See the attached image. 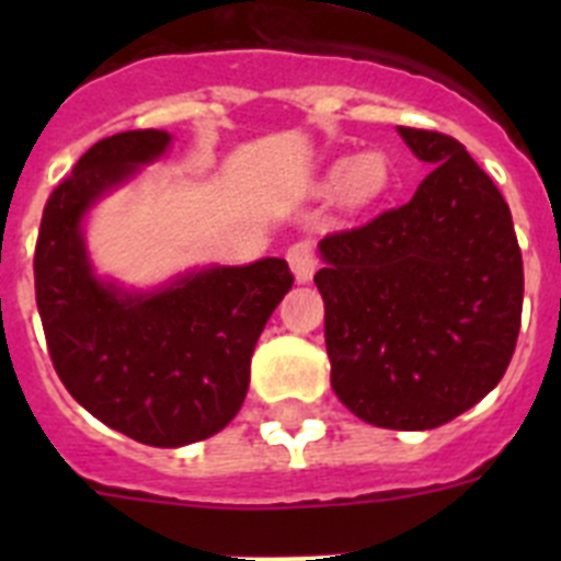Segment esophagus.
<instances>
[{
	"label": "esophagus",
	"instance_id": "1",
	"mask_svg": "<svg viewBox=\"0 0 561 561\" xmlns=\"http://www.w3.org/2000/svg\"><path fill=\"white\" fill-rule=\"evenodd\" d=\"M286 261H289L291 272H295L297 284H309L317 272V252L311 241H297L286 252Z\"/></svg>",
	"mask_w": 561,
	"mask_h": 561
}]
</instances>
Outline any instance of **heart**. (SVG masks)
Returning a JSON list of instances; mask_svg holds the SVG:
<instances>
[{"mask_svg":"<svg viewBox=\"0 0 561 561\" xmlns=\"http://www.w3.org/2000/svg\"><path fill=\"white\" fill-rule=\"evenodd\" d=\"M393 182V165L385 151H362L348 162L334 165L325 185L334 187L336 205L345 210H365L390 191Z\"/></svg>","mask_w":561,"mask_h":561,"instance_id":"b5f03b06","label":"heart"}]
</instances>
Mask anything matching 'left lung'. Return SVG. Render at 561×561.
Returning <instances> with one entry per match:
<instances>
[{
    "instance_id": "left-lung-1",
    "label": "left lung",
    "mask_w": 561,
    "mask_h": 561,
    "mask_svg": "<svg viewBox=\"0 0 561 561\" xmlns=\"http://www.w3.org/2000/svg\"><path fill=\"white\" fill-rule=\"evenodd\" d=\"M399 134L433 171L408 205L325 236L314 284L336 399L374 427L433 430L503 379L523 255L503 193L455 137Z\"/></svg>"
}]
</instances>
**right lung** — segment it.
Listing matches in <instances>:
<instances>
[{"label":"right lung","instance_id":"add662e5","mask_svg":"<svg viewBox=\"0 0 561 561\" xmlns=\"http://www.w3.org/2000/svg\"><path fill=\"white\" fill-rule=\"evenodd\" d=\"M171 148L160 128L112 134L53 191L36 244V304L58 379L106 427L185 447L244 404L255 342L291 289L284 257L202 266L157 289L101 277L83 241L89 210Z\"/></svg>","mask_w":561,"mask_h":561}]
</instances>
